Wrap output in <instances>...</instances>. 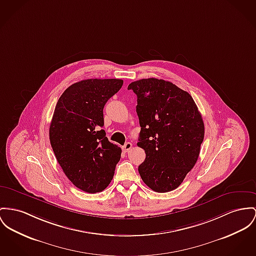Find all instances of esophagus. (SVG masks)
<instances>
[{
  "instance_id": "1",
  "label": "esophagus",
  "mask_w": 256,
  "mask_h": 256,
  "mask_svg": "<svg viewBox=\"0 0 256 256\" xmlns=\"http://www.w3.org/2000/svg\"><path fill=\"white\" fill-rule=\"evenodd\" d=\"M132 148V144L131 142H126L125 144H124V146H123V150H125V152H129L130 150Z\"/></svg>"
}]
</instances>
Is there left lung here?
Segmentation results:
<instances>
[{
    "mask_svg": "<svg viewBox=\"0 0 256 256\" xmlns=\"http://www.w3.org/2000/svg\"><path fill=\"white\" fill-rule=\"evenodd\" d=\"M128 89L138 98V146L146 152L140 176L154 191H172L197 162L204 140L202 116L191 95L170 82L142 78Z\"/></svg>",
    "mask_w": 256,
    "mask_h": 256,
    "instance_id": "1",
    "label": "left lung"
}]
</instances>
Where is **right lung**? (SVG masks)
Masks as SVG:
<instances>
[{"instance_id":"1","label":"right lung","mask_w":256,"mask_h":256,"mask_svg":"<svg viewBox=\"0 0 256 256\" xmlns=\"http://www.w3.org/2000/svg\"><path fill=\"white\" fill-rule=\"evenodd\" d=\"M118 78L76 82L56 104L50 127L53 152L68 180L82 191L101 192L112 182L121 148L102 130V110L122 87Z\"/></svg>"}]
</instances>
